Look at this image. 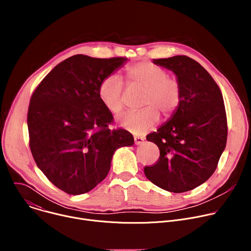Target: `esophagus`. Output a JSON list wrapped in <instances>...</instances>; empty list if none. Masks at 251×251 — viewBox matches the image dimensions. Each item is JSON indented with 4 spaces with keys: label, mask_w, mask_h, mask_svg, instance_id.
I'll return each mask as SVG.
<instances>
[{
    "label": "esophagus",
    "mask_w": 251,
    "mask_h": 251,
    "mask_svg": "<svg viewBox=\"0 0 251 251\" xmlns=\"http://www.w3.org/2000/svg\"><path fill=\"white\" fill-rule=\"evenodd\" d=\"M134 142H135L136 145H141V144H143V143H144V138L134 137Z\"/></svg>",
    "instance_id": "esophagus-1"
}]
</instances>
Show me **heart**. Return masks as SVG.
Returning <instances> with one entry per match:
<instances>
[{
	"label": "heart",
	"instance_id": "heart-1",
	"mask_svg": "<svg viewBox=\"0 0 251 251\" xmlns=\"http://www.w3.org/2000/svg\"><path fill=\"white\" fill-rule=\"evenodd\" d=\"M129 86L144 91L143 110L122 116L120 125L134 135L151 130L160 119L159 114L171 117L181 102L182 89L176 78L167 76L164 68L150 61H142L126 68ZM124 84L116 75L106 76L99 84L98 95L105 108L114 115L123 110Z\"/></svg>",
	"mask_w": 251,
	"mask_h": 251
}]
</instances>
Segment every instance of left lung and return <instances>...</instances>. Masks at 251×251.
<instances>
[{
	"mask_svg": "<svg viewBox=\"0 0 251 251\" xmlns=\"http://www.w3.org/2000/svg\"><path fill=\"white\" fill-rule=\"evenodd\" d=\"M175 74L182 89L176 112L157 132L147 135L160 150L157 164L144 173L157 187L172 193L191 191L216 171L226 149V114L222 91L207 71L186 55L154 59Z\"/></svg>",
	"mask_w": 251,
	"mask_h": 251,
	"instance_id": "left-lung-1",
	"label": "left lung"
}]
</instances>
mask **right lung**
<instances>
[{
	"mask_svg": "<svg viewBox=\"0 0 251 251\" xmlns=\"http://www.w3.org/2000/svg\"><path fill=\"white\" fill-rule=\"evenodd\" d=\"M126 57L76 54L57 64L31 95L29 148L40 170L69 195L94 189L108 175L114 152L132 146V134L111 130L112 113L102 104L100 82Z\"/></svg>",
	"mask_w": 251,
	"mask_h": 251,
	"instance_id": "add662e5",
	"label": "right lung"
}]
</instances>
